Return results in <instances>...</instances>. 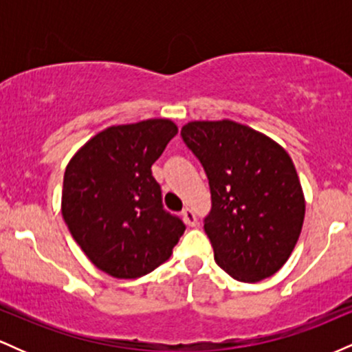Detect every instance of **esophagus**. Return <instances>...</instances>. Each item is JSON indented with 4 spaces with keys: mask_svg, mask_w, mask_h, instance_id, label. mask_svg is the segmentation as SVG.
Instances as JSON below:
<instances>
[{
    "mask_svg": "<svg viewBox=\"0 0 352 352\" xmlns=\"http://www.w3.org/2000/svg\"><path fill=\"white\" fill-rule=\"evenodd\" d=\"M182 217H184V221L188 225V227H195L197 225V217H195V213H193L192 208L185 207L184 210H182Z\"/></svg>",
    "mask_w": 352,
    "mask_h": 352,
    "instance_id": "obj_1",
    "label": "esophagus"
}]
</instances>
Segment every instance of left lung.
Returning <instances> with one entry per match:
<instances>
[{
    "instance_id": "obj_1",
    "label": "left lung",
    "mask_w": 352,
    "mask_h": 352,
    "mask_svg": "<svg viewBox=\"0 0 352 352\" xmlns=\"http://www.w3.org/2000/svg\"><path fill=\"white\" fill-rule=\"evenodd\" d=\"M182 139L207 173L212 210L204 228L230 276L256 283L286 263L300 238L305 195L292 157L233 120H195Z\"/></svg>"
}]
</instances>
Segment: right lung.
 <instances>
[{"mask_svg":"<svg viewBox=\"0 0 352 352\" xmlns=\"http://www.w3.org/2000/svg\"><path fill=\"white\" fill-rule=\"evenodd\" d=\"M177 132L168 119L112 125L67 164L63 218L89 260L111 276L153 272L184 235V221L164 208L151 170Z\"/></svg>","mask_w":352,"mask_h":352,"instance_id":"right-lung-1","label":"right lung"}]
</instances>
